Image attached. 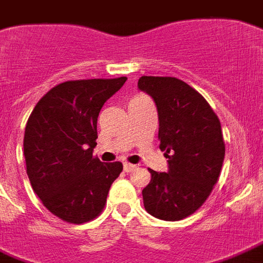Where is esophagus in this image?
<instances>
[{
    "mask_svg": "<svg viewBox=\"0 0 263 263\" xmlns=\"http://www.w3.org/2000/svg\"><path fill=\"white\" fill-rule=\"evenodd\" d=\"M136 168V165L134 164H129V163H124V171L125 172H132Z\"/></svg>",
    "mask_w": 263,
    "mask_h": 263,
    "instance_id": "esophagus-1",
    "label": "esophagus"
}]
</instances>
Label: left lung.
I'll use <instances>...</instances> for the list:
<instances>
[{"mask_svg": "<svg viewBox=\"0 0 263 263\" xmlns=\"http://www.w3.org/2000/svg\"><path fill=\"white\" fill-rule=\"evenodd\" d=\"M138 88L157 106L160 149L168 158V172L149 170L143 205L158 219H183L205 203L219 178L225 158L219 118L194 88L175 77L142 76Z\"/></svg>", "mask_w": 263, "mask_h": 263, "instance_id": "left-lung-1", "label": "left lung"}]
</instances>
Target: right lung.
Returning <instances> with one entry per match:
<instances>
[{"label":"right lung","instance_id":"obj_1","mask_svg":"<svg viewBox=\"0 0 263 263\" xmlns=\"http://www.w3.org/2000/svg\"><path fill=\"white\" fill-rule=\"evenodd\" d=\"M127 77L76 80L56 85L38 100L25 129L26 168L44 207L69 223L103 211L123 164L102 163L92 152L98 116Z\"/></svg>","mask_w":263,"mask_h":263}]
</instances>
